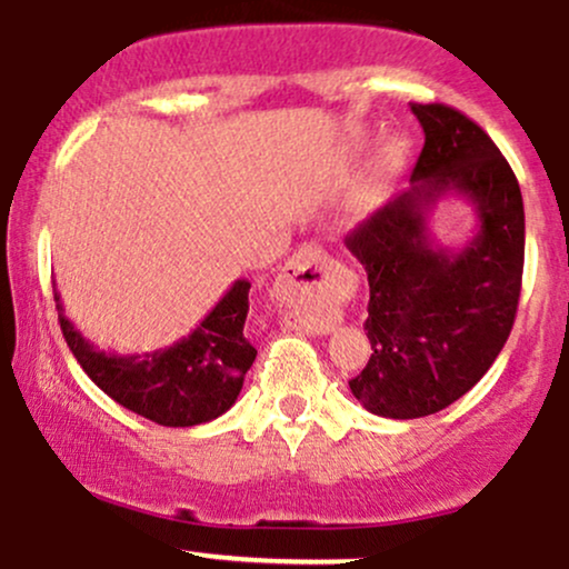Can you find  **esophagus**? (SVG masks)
Segmentation results:
<instances>
[{"label":"esophagus","instance_id":"obj_1","mask_svg":"<svg viewBox=\"0 0 569 569\" xmlns=\"http://www.w3.org/2000/svg\"><path fill=\"white\" fill-rule=\"evenodd\" d=\"M337 276L331 259L326 257L318 246H302L297 253L283 264L276 280V291L289 302H323L337 293ZM299 329L318 331L326 335L329 323L323 318H307L299 321Z\"/></svg>","mask_w":569,"mask_h":569}]
</instances>
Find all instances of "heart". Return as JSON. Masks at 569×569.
<instances>
[{
	"instance_id": "heart-1",
	"label": "heart",
	"mask_w": 569,
	"mask_h": 569,
	"mask_svg": "<svg viewBox=\"0 0 569 569\" xmlns=\"http://www.w3.org/2000/svg\"><path fill=\"white\" fill-rule=\"evenodd\" d=\"M398 143L396 141H385L382 147H380V152H377V160H375V173L377 176H385V173H390L396 168V162H398ZM363 206V200H356V206L352 208H361Z\"/></svg>"
}]
</instances>
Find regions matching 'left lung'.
<instances>
[{"label": "left lung", "mask_w": 569, "mask_h": 569, "mask_svg": "<svg viewBox=\"0 0 569 569\" xmlns=\"http://www.w3.org/2000/svg\"><path fill=\"white\" fill-rule=\"evenodd\" d=\"M426 143L407 192L348 238L369 276L367 369L350 380L363 409L415 420L466 396L506 345L525 270V202L495 141L443 103H411ZM443 197L472 206L462 247H441L429 213Z\"/></svg>", "instance_id": "obj_1"}]
</instances>
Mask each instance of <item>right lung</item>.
I'll list each match as a JSON object with an SVG mask.
<instances>
[{"label":"right lung","mask_w":569,"mask_h":569,"mask_svg":"<svg viewBox=\"0 0 569 569\" xmlns=\"http://www.w3.org/2000/svg\"><path fill=\"white\" fill-rule=\"evenodd\" d=\"M248 289L246 278L234 280L187 337L141 356L98 350L63 316L61 293H56V307L69 350L103 393L158 426L192 428L217 420L238 401L246 371L257 358V348L243 335Z\"/></svg>","instance_id":"1"}]
</instances>
